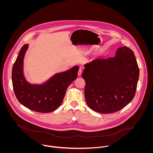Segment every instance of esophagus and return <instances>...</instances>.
I'll list each match as a JSON object with an SVG mask.
<instances>
[{"label":"esophagus","mask_w":153,"mask_h":153,"mask_svg":"<svg viewBox=\"0 0 153 153\" xmlns=\"http://www.w3.org/2000/svg\"><path fill=\"white\" fill-rule=\"evenodd\" d=\"M82 70L80 68V69H79V71H78V76H81V75H82Z\"/></svg>","instance_id":"34e87169"}]
</instances>
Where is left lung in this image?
<instances>
[{
    "mask_svg": "<svg viewBox=\"0 0 153 153\" xmlns=\"http://www.w3.org/2000/svg\"><path fill=\"white\" fill-rule=\"evenodd\" d=\"M84 67L82 76L85 81V98L91 109L113 113L124 108L134 98L140 71L129 48H119L114 57L96 59Z\"/></svg>",
    "mask_w": 153,
    "mask_h": 153,
    "instance_id": "obj_1",
    "label": "left lung"
}]
</instances>
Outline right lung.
<instances>
[{
	"mask_svg": "<svg viewBox=\"0 0 153 153\" xmlns=\"http://www.w3.org/2000/svg\"><path fill=\"white\" fill-rule=\"evenodd\" d=\"M28 45H24L15 62L12 72L13 91L16 98L23 106L38 112H50L62 104L69 85L76 79L79 67L58 73L43 85H32L23 74V61Z\"/></svg>",
	"mask_w": 153,
	"mask_h": 153,
	"instance_id": "add662e5",
	"label": "right lung"
}]
</instances>
